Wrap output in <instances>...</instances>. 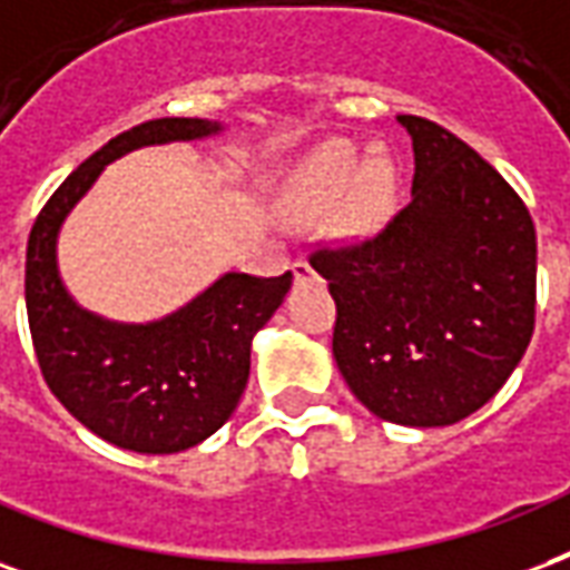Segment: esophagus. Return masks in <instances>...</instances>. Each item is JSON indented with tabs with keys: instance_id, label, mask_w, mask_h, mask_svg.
<instances>
[{
	"instance_id": "obj_1",
	"label": "esophagus",
	"mask_w": 570,
	"mask_h": 570,
	"mask_svg": "<svg viewBox=\"0 0 570 570\" xmlns=\"http://www.w3.org/2000/svg\"><path fill=\"white\" fill-rule=\"evenodd\" d=\"M294 276H297V279H313L315 276V269H313V264H309V261H294Z\"/></svg>"
}]
</instances>
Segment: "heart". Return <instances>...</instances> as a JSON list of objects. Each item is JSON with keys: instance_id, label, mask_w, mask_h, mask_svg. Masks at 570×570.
<instances>
[{"instance_id": "heart-1", "label": "heart", "mask_w": 570, "mask_h": 570, "mask_svg": "<svg viewBox=\"0 0 570 570\" xmlns=\"http://www.w3.org/2000/svg\"><path fill=\"white\" fill-rule=\"evenodd\" d=\"M397 173L385 154H373L361 164L352 142H327L315 148L291 176L282 197V212L294 224H313L331 215L346 236L373 234L392 212Z\"/></svg>"}]
</instances>
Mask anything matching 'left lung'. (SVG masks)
Returning <instances> with one entry per match:
<instances>
[{"mask_svg":"<svg viewBox=\"0 0 570 570\" xmlns=\"http://www.w3.org/2000/svg\"><path fill=\"white\" fill-rule=\"evenodd\" d=\"M413 199L380 234L309 255L336 303L334 358L373 416L455 425L495 397L534 334L538 236L471 145L416 115Z\"/></svg>","mask_w":570,"mask_h":570,"instance_id":"8db88e82","label":"left lung"}]
</instances>
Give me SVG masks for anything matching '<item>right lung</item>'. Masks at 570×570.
<instances>
[{
	"mask_svg": "<svg viewBox=\"0 0 570 570\" xmlns=\"http://www.w3.org/2000/svg\"><path fill=\"white\" fill-rule=\"evenodd\" d=\"M215 132L222 124L203 118H157L120 132L53 190L29 230L27 315L41 376L81 425L120 450L169 455L215 434L245 392L252 340L279 309L294 276L224 273L178 313L120 325L69 297L57 269V234L120 154Z\"/></svg>",
	"mask_w": 570,
	"mask_h": 570,
	"instance_id": "1",
	"label": "right lung"
}]
</instances>
